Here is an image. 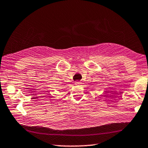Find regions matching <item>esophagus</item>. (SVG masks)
I'll use <instances>...</instances> for the list:
<instances>
[{
  "mask_svg": "<svg viewBox=\"0 0 148 148\" xmlns=\"http://www.w3.org/2000/svg\"><path fill=\"white\" fill-rule=\"evenodd\" d=\"M81 82H80V81H76V82H75V85H79V84H80Z\"/></svg>",
  "mask_w": 148,
  "mask_h": 148,
  "instance_id": "obj_1",
  "label": "esophagus"
}]
</instances>
